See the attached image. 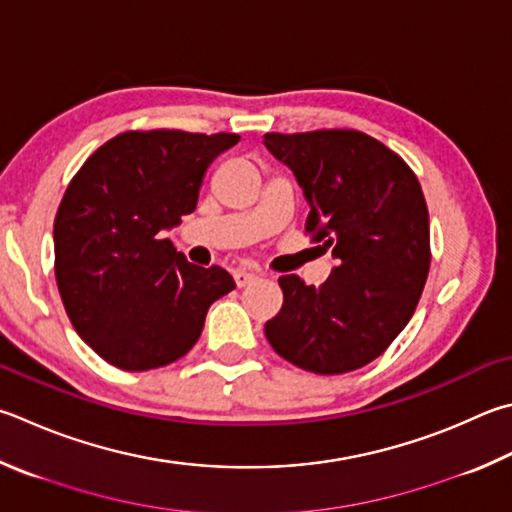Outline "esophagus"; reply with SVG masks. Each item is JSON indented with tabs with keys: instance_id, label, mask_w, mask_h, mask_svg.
<instances>
[{
	"instance_id": "esophagus-1",
	"label": "esophagus",
	"mask_w": 512,
	"mask_h": 512,
	"mask_svg": "<svg viewBox=\"0 0 512 512\" xmlns=\"http://www.w3.org/2000/svg\"><path fill=\"white\" fill-rule=\"evenodd\" d=\"M255 280H257V273L255 271H246V268H239V271L235 273V282H237L239 288L253 284Z\"/></svg>"
}]
</instances>
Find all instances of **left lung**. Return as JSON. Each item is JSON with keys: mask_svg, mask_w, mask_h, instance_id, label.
<instances>
[{"mask_svg": "<svg viewBox=\"0 0 512 512\" xmlns=\"http://www.w3.org/2000/svg\"><path fill=\"white\" fill-rule=\"evenodd\" d=\"M264 145L304 190L311 241L338 259L320 286L280 277L284 304L266 322V338L313 374L365 367L410 322L430 273L421 183L401 156L358 129L268 132Z\"/></svg>", "mask_w": 512, "mask_h": 512, "instance_id": "1", "label": "left lung"}]
</instances>
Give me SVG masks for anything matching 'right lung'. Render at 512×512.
Masks as SVG:
<instances>
[{
    "instance_id": "1",
    "label": "right lung",
    "mask_w": 512,
    "mask_h": 512,
    "mask_svg": "<svg viewBox=\"0 0 512 512\" xmlns=\"http://www.w3.org/2000/svg\"><path fill=\"white\" fill-rule=\"evenodd\" d=\"M239 134L132 129L82 163L53 224L55 282L73 329L109 365L145 371L183 358L210 304L235 288L221 266L176 253L163 228L197 208L208 165Z\"/></svg>"
}]
</instances>
